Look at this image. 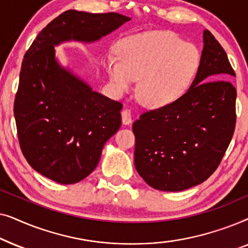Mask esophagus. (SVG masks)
I'll use <instances>...</instances> for the list:
<instances>
[{
	"mask_svg": "<svg viewBox=\"0 0 248 248\" xmlns=\"http://www.w3.org/2000/svg\"><path fill=\"white\" fill-rule=\"evenodd\" d=\"M122 122H123V124L125 125H128L132 123V114H131V110L130 109H123L122 110Z\"/></svg>",
	"mask_w": 248,
	"mask_h": 248,
	"instance_id": "esophagus-1",
	"label": "esophagus"
}]
</instances>
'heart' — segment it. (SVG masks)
Listing matches in <instances>:
<instances>
[{
	"instance_id": "obj_1",
	"label": "heart",
	"mask_w": 248,
	"mask_h": 248,
	"mask_svg": "<svg viewBox=\"0 0 248 248\" xmlns=\"http://www.w3.org/2000/svg\"><path fill=\"white\" fill-rule=\"evenodd\" d=\"M117 55L108 54L105 70L116 94L132 90L144 106L160 109L186 93L200 69L201 56L192 44L170 31H148L117 43Z\"/></svg>"
}]
</instances>
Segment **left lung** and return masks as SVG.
I'll return each mask as SVG.
<instances>
[{
	"mask_svg": "<svg viewBox=\"0 0 248 248\" xmlns=\"http://www.w3.org/2000/svg\"><path fill=\"white\" fill-rule=\"evenodd\" d=\"M189 89L170 106L145 111L133 123L134 165L149 186L184 191L206 181L221 162L236 126L235 77L209 30Z\"/></svg>",
	"mask_w": 248,
	"mask_h": 248,
	"instance_id": "1",
	"label": "left lung"
}]
</instances>
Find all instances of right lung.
I'll use <instances>...</instances> for the list:
<instances>
[{"mask_svg": "<svg viewBox=\"0 0 248 248\" xmlns=\"http://www.w3.org/2000/svg\"><path fill=\"white\" fill-rule=\"evenodd\" d=\"M128 20L116 12L69 10L25 54L13 108L20 148L28 164L54 182L74 184L94 170L104 144L121 126L123 107L61 66L54 46L96 42Z\"/></svg>", "mask_w": 248, "mask_h": 248, "instance_id": "right-lung-1", "label": "right lung"}]
</instances>
